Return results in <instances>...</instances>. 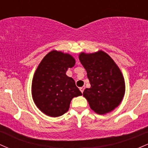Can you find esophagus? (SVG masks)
I'll use <instances>...</instances> for the list:
<instances>
[{"instance_id": "esophagus-1", "label": "esophagus", "mask_w": 148, "mask_h": 148, "mask_svg": "<svg viewBox=\"0 0 148 148\" xmlns=\"http://www.w3.org/2000/svg\"><path fill=\"white\" fill-rule=\"evenodd\" d=\"M79 89H80V90H81V92H82V93L84 92V87H81L79 88Z\"/></svg>"}]
</instances>
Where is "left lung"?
<instances>
[{
  "label": "left lung",
  "mask_w": 148,
  "mask_h": 148,
  "mask_svg": "<svg viewBox=\"0 0 148 148\" xmlns=\"http://www.w3.org/2000/svg\"><path fill=\"white\" fill-rule=\"evenodd\" d=\"M79 60L91 85L83 93L90 108L98 114L113 111L121 102L125 91V81L119 67L102 51L90 54L81 53Z\"/></svg>",
  "instance_id": "8db88e82"
}]
</instances>
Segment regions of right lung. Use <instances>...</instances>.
I'll list each match as a JSON object with an SVG mask.
<instances>
[{"instance_id": "right-lung-1", "label": "right lung", "mask_w": 148, "mask_h": 148, "mask_svg": "<svg viewBox=\"0 0 148 148\" xmlns=\"http://www.w3.org/2000/svg\"><path fill=\"white\" fill-rule=\"evenodd\" d=\"M75 60L68 53L52 51L37 67L32 83V95L37 108L46 115L58 117L68 111L72 98L82 95L72 78L66 75Z\"/></svg>"}]
</instances>
